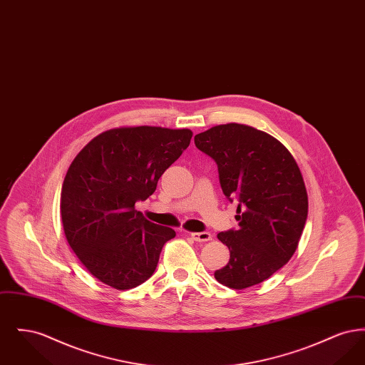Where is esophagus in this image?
I'll return each instance as SVG.
<instances>
[{
    "mask_svg": "<svg viewBox=\"0 0 365 365\" xmlns=\"http://www.w3.org/2000/svg\"><path fill=\"white\" fill-rule=\"evenodd\" d=\"M190 237L197 242H208L212 240V235L207 231H204V232H191Z\"/></svg>",
    "mask_w": 365,
    "mask_h": 365,
    "instance_id": "1",
    "label": "esophagus"
}]
</instances>
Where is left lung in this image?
Instances as JSON below:
<instances>
[{"label":"left lung","instance_id":"obj_1","mask_svg":"<svg viewBox=\"0 0 365 365\" xmlns=\"http://www.w3.org/2000/svg\"><path fill=\"white\" fill-rule=\"evenodd\" d=\"M194 143L216 163L227 200L238 204L240 228L217 234L230 261L215 278L235 290L259 284L298 246L308 217L301 171L278 139L245 124L212 127L197 134Z\"/></svg>","mask_w":365,"mask_h":365}]
</instances>
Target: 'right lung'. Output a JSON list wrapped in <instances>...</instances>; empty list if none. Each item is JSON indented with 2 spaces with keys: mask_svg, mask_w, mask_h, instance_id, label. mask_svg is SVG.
I'll use <instances>...</instances> for the list:
<instances>
[{
  "mask_svg": "<svg viewBox=\"0 0 365 365\" xmlns=\"http://www.w3.org/2000/svg\"><path fill=\"white\" fill-rule=\"evenodd\" d=\"M190 130L122 127L91 139L71 163L61 189L64 232L78 259L105 284L128 290L150 278L175 231L143 217L164 171L190 145Z\"/></svg>",
  "mask_w": 365,
  "mask_h": 365,
  "instance_id": "right-lung-1",
  "label": "right lung"
}]
</instances>
